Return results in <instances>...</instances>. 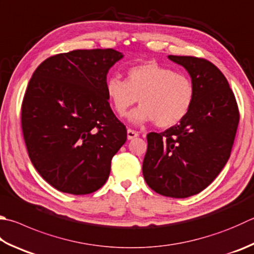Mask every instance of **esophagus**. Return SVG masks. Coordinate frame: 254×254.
<instances>
[{
	"label": "esophagus",
	"mask_w": 254,
	"mask_h": 254,
	"mask_svg": "<svg viewBox=\"0 0 254 254\" xmlns=\"http://www.w3.org/2000/svg\"><path fill=\"white\" fill-rule=\"evenodd\" d=\"M136 137H138V132L135 131V130H132V129H128V130H127V138H128V139L131 140Z\"/></svg>",
	"instance_id": "esophagus-1"
}]
</instances>
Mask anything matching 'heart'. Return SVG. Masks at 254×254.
I'll return each mask as SVG.
<instances>
[{
  "instance_id": "heart-1",
  "label": "heart",
  "mask_w": 254,
  "mask_h": 254,
  "mask_svg": "<svg viewBox=\"0 0 254 254\" xmlns=\"http://www.w3.org/2000/svg\"><path fill=\"white\" fill-rule=\"evenodd\" d=\"M105 92L118 117L129 108L140 106L129 115L135 124L154 122L157 127L177 125L192 107L195 87L188 75L150 61L128 68L126 80L113 76L106 80Z\"/></svg>"
}]
</instances>
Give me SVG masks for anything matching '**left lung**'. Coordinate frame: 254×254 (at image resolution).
Wrapping results in <instances>:
<instances>
[{"label":"left lung","instance_id":"left-lung-1","mask_svg":"<svg viewBox=\"0 0 254 254\" xmlns=\"http://www.w3.org/2000/svg\"><path fill=\"white\" fill-rule=\"evenodd\" d=\"M168 59L189 73L194 102L178 125L148 133L142 175L157 193L188 198L207 188L226 166L240 115L227 78L211 62L193 56Z\"/></svg>","mask_w":254,"mask_h":254}]
</instances>
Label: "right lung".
I'll use <instances>...</instances> for the list:
<instances>
[{"label":"right lung","instance_id":"add662e5","mask_svg":"<svg viewBox=\"0 0 254 254\" xmlns=\"http://www.w3.org/2000/svg\"><path fill=\"white\" fill-rule=\"evenodd\" d=\"M124 55L113 49L76 50L45 60L22 103L28 156L42 178L70 194L98 190L127 139L105 92L109 68Z\"/></svg>","mask_w":254,"mask_h":254}]
</instances>
